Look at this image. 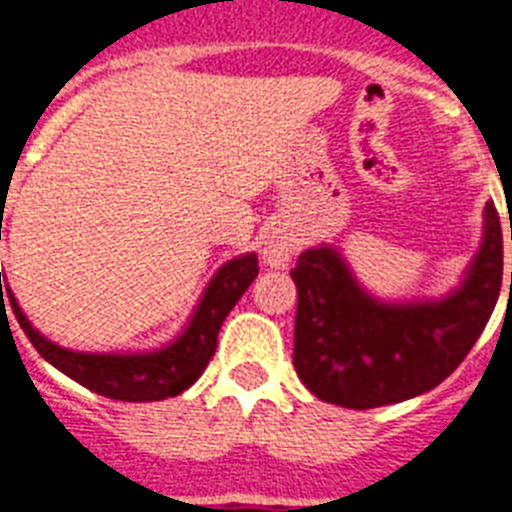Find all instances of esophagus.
I'll use <instances>...</instances> for the list:
<instances>
[{
    "mask_svg": "<svg viewBox=\"0 0 512 512\" xmlns=\"http://www.w3.org/2000/svg\"><path fill=\"white\" fill-rule=\"evenodd\" d=\"M296 252V239L286 231L276 229L265 236L263 242V260L270 268H286L291 263V257Z\"/></svg>",
    "mask_w": 512,
    "mask_h": 512,
    "instance_id": "1",
    "label": "esophagus"
}]
</instances>
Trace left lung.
Here are the masks:
<instances>
[{"label": "left lung", "instance_id": "left-lung-1", "mask_svg": "<svg viewBox=\"0 0 512 512\" xmlns=\"http://www.w3.org/2000/svg\"><path fill=\"white\" fill-rule=\"evenodd\" d=\"M291 278L294 367L309 393L356 411L409 401L453 375L489 322L502 286L500 216L487 203L482 244L440 299H377L330 244L304 249Z\"/></svg>", "mask_w": 512, "mask_h": 512}]
</instances>
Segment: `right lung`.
Wrapping results in <instances>:
<instances>
[{
    "mask_svg": "<svg viewBox=\"0 0 512 512\" xmlns=\"http://www.w3.org/2000/svg\"><path fill=\"white\" fill-rule=\"evenodd\" d=\"M2 239V229H0ZM257 276V255L247 252L229 263H223L210 278L197 307L192 309L190 322L184 325L182 333L169 341L166 346L150 351H75L64 349L59 343L49 341L33 322L25 317V312L17 304L15 294L7 289L15 317L25 336L36 346V351L44 356L51 367L80 382L83 388L93 390L98 395L114 398V401L148 403L174 398L190 388L197 377L203 375L208 362L216 354L218 330L229 315L234 304L242 299L249 283ZM2 291V273H0ZM4 299V294H2Z\"/></svg>",
    "mask_w": 512,
    "mask_h": 512,
    "instance_id": "obj_1",
    "label": "right lung"
}]
</instances>
